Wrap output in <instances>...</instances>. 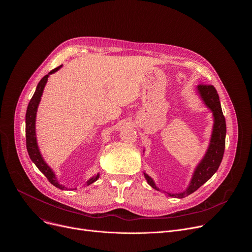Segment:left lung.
<instances>
[{"instance_id": "left-lung-1", "label": "left lung", "mask_w": 252, "mask_h": 252, "mask_svg": "<svg viewBox=\"0 0 252 252\" xmlns=\"http://www.w3.org/2000/svg\"><path fill=\"white\" fill-rule=\"evenodd\" d=\"M197 92L201 99L204 101V103L212 112L213 115L214 124L211 138L206 154L204 155L200 162L197 164L188 189L181 193H167L171 197L184 198L194 192L196 189H198L215 172H217L221 163L224 154L226 125L224 116L222 114L219 94L217 90H215V88L211 85H198ZM143 174H145L148 184L153 189L159 190V189L156 186L155 182L153 181V178L146 172Z\"/></svg>"}]
</instances>
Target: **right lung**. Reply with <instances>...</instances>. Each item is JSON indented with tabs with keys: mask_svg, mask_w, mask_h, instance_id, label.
<instances>
[{
	"mask_svg": "<svg viewBox=\"0 0 252 252\" xmlns=\"http://www.w3.org/2000/svg\"><path fill=\"white\" fill-rule=\"evenodd\" d=\"M61 67H62V64L60 66L52 69L48 75H46L39 82L37 89H35V92L29 102L27 113H26V142H27L28 154H29L32 161L35 164V166H37L43 172V174L48 178V181L53 186H55L56 188H58L62 190H65L66 188L63 187V185L59 184V182L57 181L55 172L44 160V158L40 153V150L38 148L37 137H35V115H37V110H38V106H39V103L41 100V96L43 94L45 86L48 82L49 76L56 73V71L59 70ZM98 177H99V174L97 173L96 175H94L91 179H89V181L87 182V185L88 186L92 185L93 183H94L96 181Z\"/></svg>",
	"mask_w": 252,
	"mask_h": 252,
	"instance_id": "right-lung-1",
	"label": "right lung"
}]
</instances>
